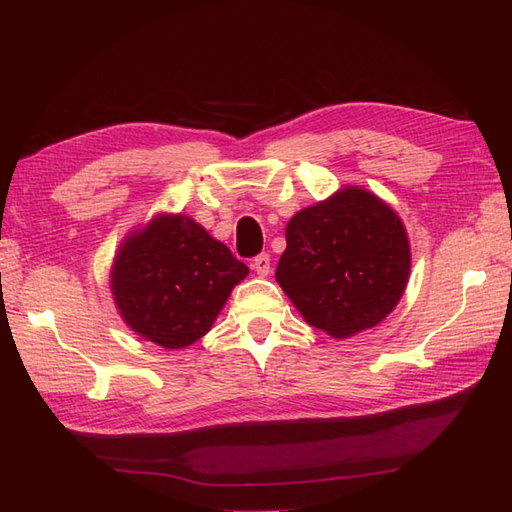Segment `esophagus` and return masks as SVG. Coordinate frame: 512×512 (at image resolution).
Returning a JSON list of instances; mask_svg holds the SVG:
<instances>
[{
	"label": "esophagus",
	"mask_w": 512,
	"mask_h": 512,
	"mask_svg": "<svg viewBox=\"0 0 512 512\" xmlns=\"http://www.w3.org/2000/svg\"><path fill=\"white\" fill-rule=\"evenodd\" d=\"M252 267H254V271H256L260 277L269 275V273H271V256H269V254L256 256L254 262H252Z\"/></svg>",
	"instance_id": "esophagus-1"
}]
</instances>
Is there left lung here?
Segmentation results:
<instances>
[{
	"mask_svg": "<svg viewBox=\"0 0 512 512\" xmlns=\"http://www.w3.org/2000/svg\"><path fill=\"white\" fill-rule=\"evenodd\" d=\"M410 265L397 211L361 185H344L292 215L275 280L307 324L348 339L393 312Z\"/></svg>",
	"mask_w": 512,
	"mask_h": 512,
	"instance_id": "1",
	"label": "left lung"
}]
</instances>
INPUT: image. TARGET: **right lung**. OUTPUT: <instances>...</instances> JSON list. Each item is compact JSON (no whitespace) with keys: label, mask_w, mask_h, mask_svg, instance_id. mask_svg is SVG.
I'll use <instances>...</instances> for the list:
<instances>
[{"label":"right lung","mask_w":512,"mask_h":512,"mask_svg":"<svg viewBox=\"0 0 512 512\" xmlns=\"http://www.w3.org/2000/svg\"><path fill=\"white\" fill-rule=\"evenodd\" d=\"M247 269L190 215L158 213L121 241L111 267L119 316L147 342L188 348L211 331Z\"/></svg>","instance_id":"1"}]
</instances>
